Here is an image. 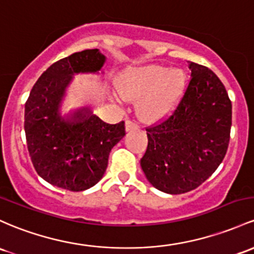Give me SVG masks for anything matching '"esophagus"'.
I'll return each mask as SVG.
<instances>
[{"label":"esophagus","mask_w":254,"mask_h":254,"mask_svg":"<svg viewBox=\"0 0 254 254\" xmlns=\"http://www.w3.org/2000/svg\"><path fill=\"white\" fill-rule=\"evenodd\" d=\"M138 124L133 121H127V131H133V130H137L138 129Z\"/></svg>","instance_id":"esophagus-1"}]
</instances>
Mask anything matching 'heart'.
I'll list each match as a JSON object with an SVG mask.
<instances>
[{
    "label": "heart",
    "mask_w": 254,
    "mask_h": 254,
    "mask_svg": "<svg viewBox=\"0 0 254 254\" xmlns=\"http://www.w3.org/2000/svg\"><path fill=\"white\" fill-rule=\"evenodd\" d=\"M185 77L180 71H169L159 65L130 68L119 82L122 94L127 99L143 97L141 110L146 116L169 112L180 99Z\"/></svg>",
    "instance_id": "obj_1"
}]
</instances>
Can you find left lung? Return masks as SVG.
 <instances>
[{
    "mask_svg": "<svg viewBox=\"0 0 254 254\" xmlns=\"http://www.w3.org/2000/svg\"><path fill=\"white\" fill-rule=\"evenodd\" d=\"M190 80L171 116L146 127L148 146L141 168L153 187L168 194L197 188L227 154L231 101L206 66L189 63Z\"/></svg>",
    "mask_w": 254,
    "mask_h": 254,
    "instance_id": "8db88e82",
    "label": "left lung"
}]
</instances>
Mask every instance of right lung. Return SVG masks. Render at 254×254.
<instances>
[{
	"mask_svg": "<svg viewBox=\"0 0 254 254\" xmlns=\"http://www.w3.org/2000/svg\"><path fill=\"white\" fill-rule=\"evenodd\" d=\"M106 61L99 49L73 53L48 67L25 104L27 149L37 174L71 191L95 186L104 176L111 149L125 136V123L107 124L88 108L68 118L59 113L72 74L97 72Z\"/></svg>",
	"mask_w": 254,
	"mask_h": 254,
	"instance_id": "obj_1",
	"label": "right lung"
}]
</instances>
